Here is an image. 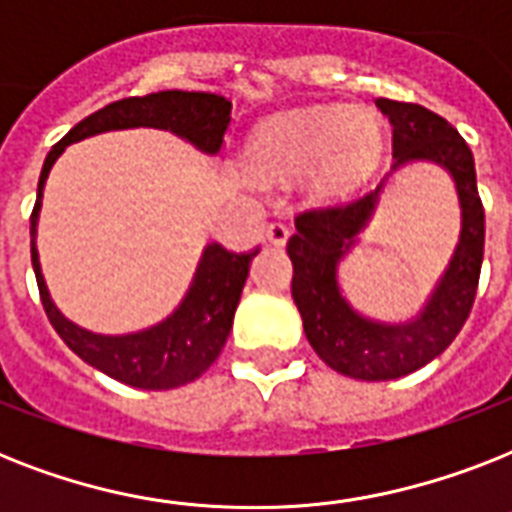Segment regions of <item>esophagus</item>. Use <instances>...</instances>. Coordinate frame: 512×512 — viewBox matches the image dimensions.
<instances>
[{
    "instance_id": "obj_1",
    "label": "esophagus",
    "mask_w": 512,
    "mask_h": 512,
    "mask_svg": "<svg viewBox=\"0 0 512 512\" xmlns=\"http://www.w3.org/2000/svg\"><path fill=\"white\" fill-rule=\"evenodd\" d=\"M265 236H268V241H271V244L281 247V244H287V239H289V225L276 220V223H271L268 228H265Z\"/></svg>"
}]
</instances>
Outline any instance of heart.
I'll list each match as a JSON object with an SVG mask.
<instances>
[{"mask_svg":"<svg viewBox=\"0 0 512 512\" xmlns=\"http://www.w3.org/2000/svg\"><path fill=\"white\" fill-rule=\"evenodd\" d=\"M385 151L380 119L364 108L316 106L263 122L244 148V167L260 183L308 177L316 199H345L372 180Z\"/></svg>","mask_w":512,"mask_h":512,"instance_id":"1","label":"heart"}]
</instances>
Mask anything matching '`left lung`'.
I'll use <instances>...</instances> for the list:
<instances>
[{
  "label": "left lung",
  "instance_id": "obj_1",
  "mask_svg": "<svg viewBox=\"0 0 512 512\" xmlns=\"http://www.w3.org/2000/svg\"><path fill=\"white\" fill-rule=\"evenodd\" d=\"M377 108L393 124V156L396 164L436 162L452 172L462 207L460 244L436 292L409 324H377L358 316L337 284V265L361 233L374 207L377 191H369L345 204L305 209L295 217L292 239L287 244L295 268L292 297L313 350L335 372L353 380H396L441 356L460 335L476 300L478 276L484 263V204L478 196L476 162L462 135L417 103L377 98Z\"/></svg>",
  "mask_w": 512,
  "mask_h": 512
}]
</instances>
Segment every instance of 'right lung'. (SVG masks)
Segmentation results:
<instances>
[{"label": "right lung", "mask_w": 512, "mask_h": 512, "mask_svg": "<svg viewBox=\"0 0 512 512\" xmlns=\"http://www.w3.org/2000/svg\"><path fill=\"white\" fill-rule=\"evenodd\" d=\"M228 124H231V100H225L223 95L183 90L151 92L143 98L108 103L106 108L82 119L66 138L52 146L44 159L39 188H36V204L31 212V263H34L44 313L60 340L66 342L76 356L124 385L143 390L180 388L185 382L201 377L215 364V358L220 356L225 340L231 335L233 313H236L241 289L249 276V263L260 252V247L249 252H231L223 244H207L191 289L170 319L135 335H95V332L76 327L74 321H68L55 308L42 279L34 233L39 207H42L44 180L66 146L98 132L159 127V130H170L180 138L191 140L193 146L207 154H217L223 146Z\"/></svg>", "instance_id": "1"}]
</instances>
